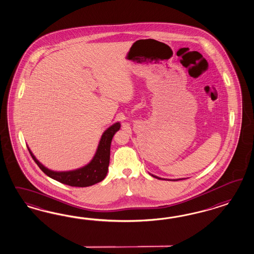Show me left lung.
Returning <instances> with one entry per match:
<instances>
[{"mask_svg":"<svg viewBox=\"0 0 254 254\" xmlns=\"http://www.w3.org/2000/svg\"><path fill=\"white\" fill-rule=\"evenodd\" d=\"M151 175V177H153V178H155V179H162V180H165V179H161V178H159V177H156V176H154V175H151V174H150ZM180 179H173L172 181H178V180H180ZM169 180V179H168Z\"/></svg>","mask_w":254,"mask_h":254,"instance_id":"left-lung-1","label":"left lung"}]
</instances>
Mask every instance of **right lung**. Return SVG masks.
Returning a JSON list of instances; mask_svg holds the SVG:
<instances>
[{
  "label": "right lung",
  "instance_id": "obj_1",
  "mask_svg": "<svg viewBox=\"0 0 254 254\" xmlns=\"http://www.w3.org/2000/svg\"><path fill=\"white\" fill-rule=\"evenodd\" d=\"M121 125L119 122L112 125L104 131L100 139L96 152L88 165H84L80 168L70 171H54L45 167L37 160L34 154L28 148V151L33 158L35 163L51 179H55L63 184L71 187H89L101 182L105 179L110 163V149L111 142L117 131L120 129Z\"/></svg>",
  "mask_w": 254,
  "mask_h": 254
}]
</instances>
